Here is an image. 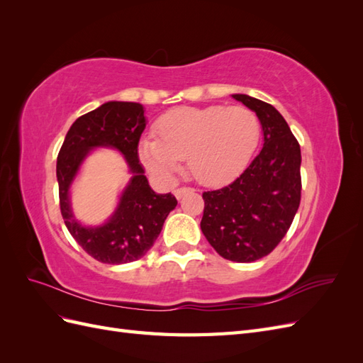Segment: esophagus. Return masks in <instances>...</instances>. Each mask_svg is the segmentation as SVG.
<instances>
[{
	"mask_svg": "<svg viewBox=\"0 0 363 363\" xmlns=\"http://www.w3.org/2000/svg\"><path fill=\"white\" fill-rule=\"evenodd\" d=\"M191 191H194L192 188H188V186H182V188H179V189H175L174 191V195L177 196V200H180L182 196L186 194V192H191Z\"/></svg>",
	"mask_w": 363,
	"mask_h": 363,
	"instance_id": "34e87169",
	"label": "esophagus"
}]
</instances>
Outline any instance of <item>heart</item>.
<instances>
[{
  "mask_svg": "<svg viewBox=\"0 0 363 363\" xmlns=\"http://www.w3.org/2000/svg\"><path fill=\"white\" fill-rule=\"evenodd\" d=\"M156 138L139 142L138 155L160 177H172L188 159L200 183L218 184L242 171L260 139L257 115L245 106L174 108L159 118Z\"/></svg>",
  "mask_w": 363,
  "mask_h": 363,
  "instance_id": "1",
  "label": "heart"
}]
</instances>
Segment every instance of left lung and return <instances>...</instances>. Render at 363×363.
Returning <instances> with one entry per match:
<instances>
[{"mask_svg": "<svg viewBox=\"0 0 363 363\" xmlns=\"http://www.w3.org/2000/svg\"><path fill=\"white\" fill-rule=\"evenodd\" d=\"M232 96L256 112L263 147L235 182L203 192L201 230L219 256L247 263L268 256L288 233L301 200V151L271 104L244 94Z\"/></svg>", "mask_w": 363, "mask_h": 363, "instance_id": "obj_1", "label": "left lung"}]
</instances>
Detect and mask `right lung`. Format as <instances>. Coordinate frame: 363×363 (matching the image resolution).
<instances>
[{
  "instance_id": "1",
  "label": "right lung",
  "mask_w": 363,
  "mask_h": 363,
  "mask_svg": "<svg viewBox=\"0 0 363 363\" xmlns=\"http://www.w3.org/2000/svg\"><path fill=\"white\" fill-rule=\"evenodd\" d=\"M145 125L142 104L108 101L77 119L59 151L57 182L65 225L77 244L101 263L119 265L145 256L160 235L164 219L177 206L172 194L152 191L144 175L138 145ZM95 146H112L123 152L134 177L114 216L101 228H84L70 212L69 186L86 152Z\"/></svg>"
}]
</instances>
